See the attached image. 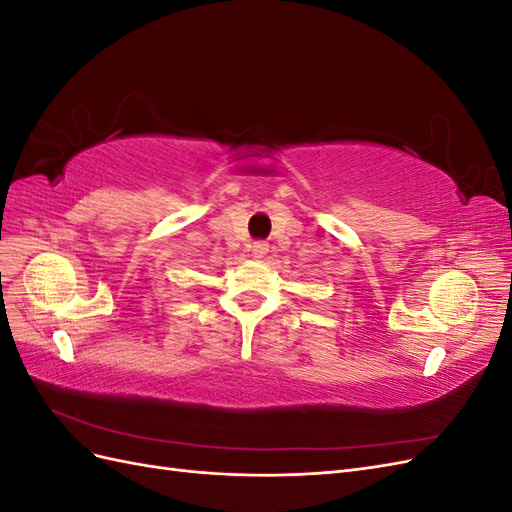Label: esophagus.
<instances>
[{
	"mask_svg": "<svg viewBox=\"0 0 512 512\" xmlns=\"http://www.w3.org/2000/svg\"><path fill=\"white\" fill-rule=\"evenodd\" d=\"M267 252H269V245L267 243H262V241H256L254 245H252V256L254 258H265L267 256Z\"/></svg>",
	"mask_w": 512,
	"mask_h": 512,
	"instance_id": "1",
	"label": "esophagus"
}]
</instances>
